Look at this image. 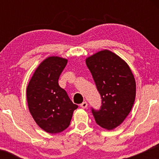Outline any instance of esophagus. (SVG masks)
<instances>
[{
	"mask_svg": "<svg viewBox=\"0 0 159 159\" xmlns=\"http://www.w3.org/2000/svg\"><path fill=\"white\" fill-rule=\"evenodd\" d=\"M80 106H81L82 108H86V107H87V102H82L81 105H80Z\"/></svg>",
	"mask_w": 159,
	"mask_h": 159,
	"instance_id": "1",
	"label": "esophagus"
}]
</instances>
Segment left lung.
I'll return each mask as SVG.
<instances>
[{"instance_id":"left-lung-1","label":"left lung","mask_w":159,"mask_h":159,"mask_svg":"<svg viewBox=\"0 0 159 159\" xmlns=\"http://www.w3.org/2000/svg\"><path fill=\"white\" fill-rule=\"evenodd\" d=\"M102 98L99 110L92 107L96 123L107 130L120 125L132 110L136 83L128 64L108 50L98 52L86 59Z\"/></svg>"}]
</instances>
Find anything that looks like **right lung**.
I'll return each mask as SVG.
<instances>
[{"instance_id": "add662e5", "label": "right lung", "mask_w": 159, "mask_h": 159, "mask_svg": "<svg viewBox=\"0 0 159 159\" xmlns=\"http://www.w3.org/2000/svg\"><path fill=\"white\" fill-rule=\"evenodd\" d=\"M66 64L64 58H46L36 69L27 87V104L33 118L42 129L51 134L67 129L78 108L58 84Z\"/></svg>"}]
</instances>
